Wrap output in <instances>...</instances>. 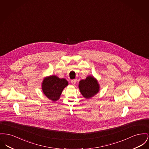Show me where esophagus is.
Masks as SVG:
<instances>
[{
	"label": "esophagus",
	"instance_id": "esophagus-1",
	"mask_svg": "<svg viewBox=\"0 0 149 149\" xmlns=\"http://www.w3.org/2000/svg\"><path fill=\"white\" fill-rule=\"evenodd\" d=\"M76 81H77V80H76V79H73V80H71V83L73 85H75V84H76Z\"/></svg>",
	"mask_w": 149,
	"mask_h": 149
}]
</instances>
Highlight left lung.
Instances as JSON below:
<instances>
[{"label":"left lung","mask_w":149,"mask_h":149,"mask_svg":"<svg viewBox=\"0 0 149 149\" xmlns=\"http://www.w3.org/2000/svg\"><path fill=\"white\" fill-rule=\"evenodd\" d=\"M79 88L81 94L86 99L96 95L100 91V86L96 79L90 75L79 81Z\"/></svg>","instance_id":"obj_1"}]
</instances>
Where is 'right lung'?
<instances>
[{
	"label": "right lung",
	"instance_id": "add662e5",
	"mask_svg": "<svg viewBox=\"0 0 149 149\" xmlns=\"http://www.w3.org/2000/svg\"><path fill=\"white\" fill-rule=\"evenodd\" d=\"M68 86V81L56 75L45 77L42 84V89L45 96L52 101L59 100L63 89Z\"/></svg>",
	"mask_w": 149,
	"mask_h": 149
}]
</instances>
